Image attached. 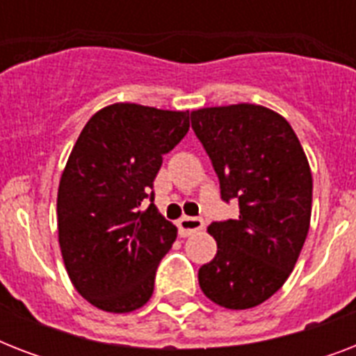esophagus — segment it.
Listing matches in <instances>:
<instances>
[{"label": "esophagus", "mask_w": 356, "mask_h": 356, "mask_svg": "<svg viewBox=\"0 0 356 356\" xmlns=\"http://www.w3.org/2000/svg\"><path fill=\"white\" fill-rule=\"evenodd\" d=\"M203 220L201 218H194V216H183L181 220H177V229L179 234L181 236H188L192 233H197L203 229Z\"/></svg>", "instance_id": "34e87169"}]
</instances>
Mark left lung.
Masks as SVG:
<instances>
[{
  "label": "left lung",
  "mask_w": 356,
  "mask_h": 356,
  "mask_svg": "<svg viewBox=\"0 0 356 356\" xmlns=\"http://www.w3.org/2000/svg\"><path fill=\"white\" fill-rule=\"evenodd\" d=\"M225 203L238 220L212 222L216 257L200 268L207 298L243 310L270 299L298 262L312 212V173L290 123L270 108L240 103L190 114Z\"/></svg>",
  "instance_id": "1"
}]
</instances>
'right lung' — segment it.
Listing matches in <instances>:
<instances>
[{"mask_svg":"<svg viewBox=\"0 0 356 356\" xmlns=\"http://www.w3.org/2000/svg\"><path fill=\"white\" fill-rule=\"evenodd\" d=\"M188 127V113L114 103L81 131L58 184V243L75 290L97 309L123 314L149 301L177 238L151 190Z\"/></svg>","mask_w":356,"mask_h":356,"instance_id":"right-lung-1","label":"right lung"}]
</instances>
